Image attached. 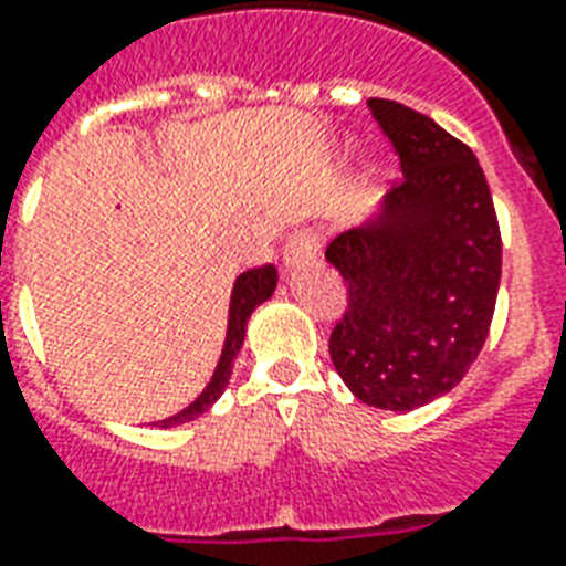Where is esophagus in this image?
<instances>
[{
  "label": "esophagus",
  "instance_id": "34e87169",
  "mask_svg": "<svg viewBox=\"0 0 566 566\" xmlns=\"http://www.w3.org/2000/svg\"><path fill=\"white\" fill-rule=\"evenodd\" d=\"M322 248V235L313 232V229H304V232H295V235L289 238L286 244H283V265L295 268V265H307L313 262Z\"/></svg>",
  "mask_w": 566,
  "mask_h": 566
}]
</instances>
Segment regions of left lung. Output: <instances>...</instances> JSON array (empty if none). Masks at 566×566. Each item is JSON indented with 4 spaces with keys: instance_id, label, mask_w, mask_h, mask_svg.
<instances>
[{
    "instance_id": "left-lung-1",
    "label": "left lung",
    "mask_w": 566,
    "mask_h": 566,
    "mask_svg": "<svg viewBox=\"0 0 566 566\" xmlns=\"http://www.w3.org/2000/svg\"><path fill=\"white\" fill-rule=\"evenodd\" d=\"M399 181L376 214L331 241L348 289L331 360L367 406L411 411L444 397L478 360L501 283V232L478 157L423 113L369 101Z\"/></svg>"
}]
</instances>
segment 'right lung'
<instances>
[{
    "label": "right lung",
    "mask_w": 566,
    "mask_h": 566,
    "mask_svg": "<svg viewBox=\"0 0 566 566\" xmlns=\"http://www.w3.org/2000/svg\"><path fill=\"white\" fill-rule=\"evenodd\" d=\"M277 289V268H253V271H244L241 277L235 280L232 286V295H229V322H227V339H223V352H220L218 367H214V376L208 379V385L202 388L187 409H181L172 418L160 420V427H178V423H187V420H197L202 411H208L220 399V394L227 390L229 376H232V367H235V358L241 346H244V337H248V318L253 316V310L259 304H265Z\"/></svg>",
    "instance_id": "obj_1"
}]
</instances>
